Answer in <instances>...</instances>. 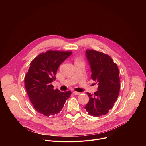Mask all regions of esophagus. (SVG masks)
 Listing matches in <instances>:
<instances>
[{"label": "esophagus", "instance_id": "obj_1", "mask_svg": "<svg viewBox=\"0 0 146 146\" xmlns=\"http://www.w3.org/2000/svg\"><path fill=\"white\" fill-rule=\"evenodd\" d=\"M73 93V94H74V95H80V92H77V91H74Z\"/></svg>", "mask_w": 146, "mask_h": 146}]
</instances>
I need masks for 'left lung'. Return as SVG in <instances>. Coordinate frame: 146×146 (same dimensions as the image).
I'll return each instance as SVG.
<instances>
[{"instance_id":"obj_1","label":"left lung","mask_w":146,"mask_h":146,"mask_svg":"<svg viewBox=\"0 0 146 146\" xmlns=\"http://www.w3.org/2000/svg\"><path fill=\"white\" fill-rule=\"evenodd\" d=\"M91 70V78L98 83L94 95L87 92L90 100L85 109L93 117L106 115L112 109L119 95L120 84L117 64L108 55L93 50L86 51Z\"/></svg>"}]
</instances>
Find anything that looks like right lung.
<instances>
[{
    "label": "right lung",
    "mask_w": 146,
    "mask_h": 146,
    "mask_svg": "<svg viewBox=\"0 0 146 146\" xmlns=\"http://www.w3.org/2000/svg\"><path fill=\"white\" fill-rule=\"evenodd\" d=\"M72 54L71 51L49 50L31 62L25 86L33 108L38 113L48 117L58 114L70 96V91L54 90L51 83L55 80L59 66Z\"/></svg>",
    "instance_id": "obj_1"
}]
</instances>
